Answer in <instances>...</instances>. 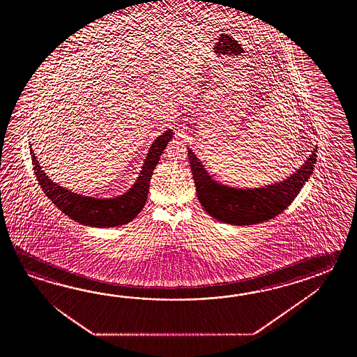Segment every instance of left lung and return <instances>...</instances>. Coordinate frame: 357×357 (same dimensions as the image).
<instances>
[{
	"label": "left lung",
	"mask_w": 357,
	"mask_h": 357,
	"mask_svg": "<svg viewBox=\"0 0 357 357\" xmlns=\"http://www.w3.org/2000/svg\"><path fill=\"white\" fill-rule=\"evenodd\" d=\"M188 154L200 204L214 220L232 226L263 223L281 214L309 181L318 157L315 146L303 166L283 181L238 189L215 181L190 148Z\"/></svg>",
	"instance_id": "left-lung-1"
}]
</instances>
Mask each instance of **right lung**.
Masks as SVG:
<instances>
[{"instance_id":"1","label":"right lung","mask_w":357,"mask_h":357,"mask_svg":"<svg viewBox=\"0 0 357 357\" xmlns=\"http://www.w3.org/2000/svg\"><path fill=\"white\" fill-rule=\"evenodd\" d=\"M172 137L174 130L168 129L162 132V135L154 139L149 152L146 153L137 181L134 182V185L126 192L119 197L106 199L85 197L60 186L45 174L31 146L33 169L47 197L51 199L61 212L65 213L71 220L91 227L122 226L134 220L144 208L153 171L157 166L165 148L167 146L168 142Z\"/></svg>"}]
</instances>
